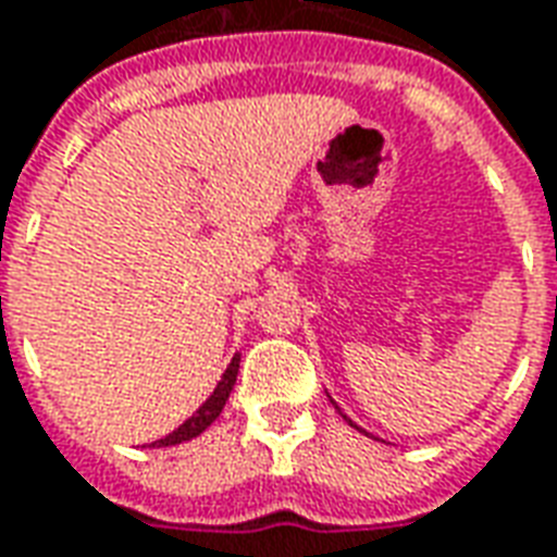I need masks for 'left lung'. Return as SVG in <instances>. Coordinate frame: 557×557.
Segmentation results:
<instances>
[{
    "label": "left lung",
    "instance_id": "1",
    "mask_svg": "<svg viewBox=\"0 0 557 557\" xmlns=\"http://www.w3.org/2000/svg\"><path fill=\"white\" fill-rule=\"evenodd\" d=\"M339 414H343V411H339ZM343 418H346V414H343ZM346 420H349V418H346ZM349 423H351V420H349ZM351 426H355V423H351Z\"/></svg>",
    "mask_w": 557,
    "mask_h": 557
}]
</instances>
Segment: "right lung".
Listing matches in <instances>:
<instances>
[{
  "label": "right lung",
  "mask_w": 557,
  "mask_h": 557,
  "mask_svg": "<svg viewBox=\"0 0 557 557\" xmlns=\"http://www.w3.org/2000/svg\"><path fill=\"white\" fill-rule=\"evenodd\" d=\"M238 355L232 358V363L226 367V373H223V379L218 382V387H214V394L196 409L194 418H187L178 426L175 432H170L166 438H160V442H154L151 447H170V444H182V442H190V438H196L199 432H206L214 420H218V414L223 411V406H226V399H230L232 387H235V379H238Z\"/></svg>",
  "instance_id": "add662e5"
}]
</instances>
